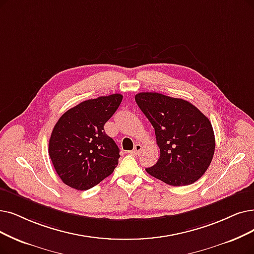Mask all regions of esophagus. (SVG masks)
I'll use <instances>...</instances> for the list:
<instances>
[{"label":"esophagus","instance_id":"esophagus-1","mask_svg":"<svg viewBox=\"0 0 254 254\" xmlns=\"http://www.w3.org/2000/svg\"><path fill=\"white\" fill-rule=\"evenodd\" d=\"M140 151H141V145L140 144H135L133 150L130 151V153L133 154V155H137Z\"/></svg>","mask_w":254,"mask_h":254}]
</instances>
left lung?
<instances>
[{"mask_svg":"<svg viewBox=\"0 0 254 254\" xmlns=\"http://www.w3.org/2000/svg\"><path fill=\"white\" fill-rule=\"evenodd\" d=\"M135 102L155 130L160 156L147 173L165 184H194L208 169L215 152L211 123L184 99L158 93H139Z\"/></svg>","mask_w":254,"mask_h":254,"instance_id":"left-lung-1","label":"left lung"}]
</instances>
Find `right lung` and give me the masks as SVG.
Masks as SVG:
<instances>
[{
  "label": "right lung",
  "instance_id": "add662e5",
  "mask_svg": "<svg viewBox=\"0 0 254 254\" xmlns=\"http://www.w3.org/2000/svg\"><path fill=\"white\" fill-rule=\"evenodd\" d=\"M123 96L114 94L81 102L64 113L53 128L49 155L66 186L86 190L108 177L119 164L120 149L104 131Z\"/></svg>",
  "mask_w": 254,
  "mask_h": 254
}]
</instances>
